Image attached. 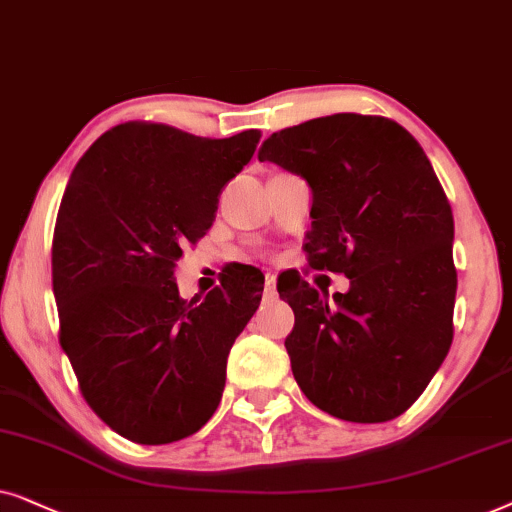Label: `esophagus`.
<instances>
[{"label": "esophagus", "instance_id": "esophagus-1", "mask_svg": "<svg viewBox=\"0 0 512 512\" xmlns=\"http://www.w3.org/2000/svg\"><path fill=\"white\" fill-rule=\"evenodd\" d=\"M276 297V276L267 274L264 276V299H274Z\"/></svg>", "mask_w": 512, "mask_h": 512}]
</instances>
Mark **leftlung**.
Wrapping results in <instances>:
<instances>
[{"instance_id": "8db88e82", "label": "left lung", "mask_w": 512, "mask_h": 512, "mask_svg": "<svg viewBox=\"0 0 512 512\" xmlns=\"http://www.w3.org/2000/svg\"><path fill=\"white\" fill-rule=\"evenodd\" d=\"M257 156L309 182V267L351 281L332 297L302 278L278 285L299 388L337 419L400 417L454 337V217L431 161L393 119L353 112L283 128Z\"/></svg>"}]
</instances>
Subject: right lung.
I'll return each instance as SVG.
<instances>
[{"instance_id":"obj_1","label":"right lung","mask_w":512,"mask_h":512,"mask_svg":"<svg viewBox=\"0 0 512 512\" xmlns=\"http://www.w3.org/2000/svg\"><path fill=\"white\" fill-rule=\"evenodd\" d=\"M260 135L213 140L128 121L102 133L67 182L51 248L60 346L91 410L140 445L182 440L213 417L231 346L260 306L255 267L192 302L175 283L182 250L206 236Z\"/></svg>"}]
</instances>
